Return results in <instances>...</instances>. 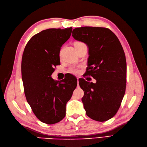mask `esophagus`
<instances>
[{"mask_svg": "<svg viewBox=\"0 0 147 147\" xmlns=\"http://www.w3.org/2000/svg\"><path fill=\"white\" fill-rule=\"evenodd\" d=\"M77 84H78V86H79V82H78V78H77Z\"/></svg>", "mask_w": 147, "mask_h": 147, "instance_id": "esophagus-1", "label": "esophagus"}]
</instances>
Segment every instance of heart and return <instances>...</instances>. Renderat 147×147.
<instances>
[{
	"instance_id": "heart-1",
	"label": "heart",
	"mask_w": 147,
	"mask_h": 147,
	"mask_svg": "<svg viewBox=\"0 0 147 147\" xmlns=\"http://www.w3.org/2000/svg\"><path fill=\"white\" fill-rule=\"evenodd\" d=\"M82 43H83L80 42H76L75 43V47L80 45V44H82ZM69 72H70V73H72V74H78L80 72V70L78 69V67L72 66V67H70V69H69Z\"/></svg>"
}]
</instances>
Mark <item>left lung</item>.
<instances>
[{
	"label": "left lung",
	"mask_w": 147,
	"mask_h": 147,
	"mask_svg": "<svg viewBox=\"0 0 147 147\" xmlns=\"http://www.w3.org/2000/svg\"><path fill=\"white\" fill-rule=\"evenodd\" d=\"M72 37L86 43L89 57L86 76L96 83L79 80L84 91L82 100L87 116L97 121L113 117L119 108L126 86V61L118 37L108 28H77Z\"/></svg>",
	"instance_id": "obj_1"
}]
</instances>
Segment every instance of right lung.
Returning <instances> with one entry per match:
<instances>
[{
	"mask_svg": "<svg viewBox=\"0 0 147 147\" xmlns=\"http://www.w3.org/2000/svg\"><path fill=\"white\" fill-rule=\"evenodd\" d=\"M72 31V27L41 31L29 40L22 57L26 100L36 117L48 124L58 123L65 117L66 104L77 85V78L72 75L59 82L51 77L55 67L60 64L61 47Z\"/></svg>",
	"mask_w": 147,
	"mask_h": 147,
	"instance_id": "right-lung-1",
	"label": "right lung"
}]
</instances>
